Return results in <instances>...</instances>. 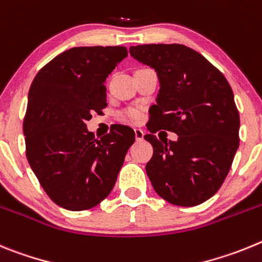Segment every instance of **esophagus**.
<instances>
[{
	"instance_id": "esophagus-1",
	"label": "esophagus",
	"mask_w": 262,
	"mask_h": 262,
	"mask_svg": "<svg viewBox=\"0 0 262 262\" xmlns=\"http://www.w3.org/2000/svg\"><path fill=\"white\" fill-rule=\"evenodd\" d=\"M134 134H136V140L137 141H142L143 140V136H145V133H143L142 129H134Z\"/></svg>"
}]
</instances>
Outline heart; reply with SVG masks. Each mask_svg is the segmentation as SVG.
Returning <instances> with one entry per match:
<instances>
[{
	"mask_svg": "<svg viewBox=\"0 0 262 262\" xmlns=\"http://www.w3.org/2000/svg\"><path fill=\"white\" fill-rule=\"evenodd\" d=\"M124 116L132 122H140L143 119V112L140 108H128L124 112Z\"/></svg>",
	"mask_w": 262,
	"mask_h": 262,
	"instance_id": "obj_1",
	"label": "heart"
}]
</instances>
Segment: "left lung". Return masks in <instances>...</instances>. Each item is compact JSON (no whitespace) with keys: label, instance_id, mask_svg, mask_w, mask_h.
<instances>
[{"label":"left lung","instance_id":"8db88e82","mask_svg":"<svg viewBox=\"0 0 262 262\" xmlns=\"http://www.w3.org/2000/svg\"><path fill=\"white\" fill-rule=\"evenodd\" d=\"M129 52L159 78L145 136L154 148L146 164L152 188L178 206L202 204L218 192L239 147L240 117L230 83L189 47L143 44ZM159 128L173 131L178 140H158Z\"/></svg>","mask_w":262,"mask_h":262}]
</instances>
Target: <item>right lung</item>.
Instances as JSON below:
<instances>
[{
	"mask_svg": "<svg viewBox=\"0 0 262 262\" xmlns=\"http://www.w3.org/2000/svg\"><path fill=\"white\" fill-rule=\"evenodd\" d=\"M126 56L125 47H75L41 68L30 87L26 157L49 199L67 210H87L110 194L136 140L121 124L102 138L86 128L107 107L104 82Z\"/></svg>",
	"mask_w": 262,
	"mask_h": 262,
	"instance_id": "obj_1",
	"label": "right lung"
}]
</instances>
